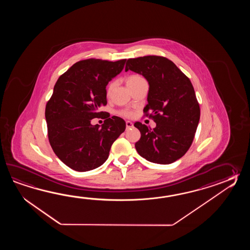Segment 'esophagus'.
I'll list each match as a JSON object with an SVG mask.
<instances>
[{
	"mask_svg": "<svg viewBox=\"0 0 250 250\" xmlns=\"http://www.w3.org/2000/svg\"><path fill=\"white\" fill-rule=\"evenodd\" d=\"M132 127L133 123H131V122H128V121H127V122H126V127H127V128H129V127Z\"/></svg>",
	"mask_w": 250,
	"mask_h": 250,
	"instance_id": "1",
	"label": "esophagus"
}]
</instances>
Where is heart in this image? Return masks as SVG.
I'll use <instances>...</instances> for the list:
<instances>
[{
    "label": "heart",
    "instance_id": "obj_1",
    "mask_svg": "<svg viewBox=\"0 0 250 250\" xmlns=\"http://www.w3.org/2000/svg\"><path fill=\"white\" fill-rule=\"evenodd\" d=\"M141 80H143V78H142L141 76H139V75H130V76H128V77H127V80H126V83H127V86H130V85H133V84H135V83H137L138 81ZM113 86H114V83H113V82H111L109 85H107V96H109L111 95ZM120 114H121V115H123L124 117H129V116H131V112H128V111H124V110H123V111H121V112H120Z\"/></svg>",
    "mask_w": 250,
    "mask_h": 250
}]
</instances>
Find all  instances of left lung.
Listing matches in <instances>:
<instances>
[{
    "mask_svg": "<svg viewBox=\"0 0 250 250\" xmlns=\"http://www.w3.org/2000/svg\"><path fill=\"white\" fill-rule=\"evenodd\" d=\"M128 69L148 81L145 115L154 128L137 122L141 137L135 147L151 163L169 165L181 158L191 146L200 119V107L189 79L169 59L148 55L128 59Z\"/></svg>",
    "mask_w": 250,
    "mask_h": 250,
    "instance_id": "1",
    "label": "left lung"
}]
</instances>
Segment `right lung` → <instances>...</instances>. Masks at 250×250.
<instances>
[{"label":"right lung","mask_w":250,"mask_h":250,"mask_svg":"<svg viewBox=\"0 0 250 250\" xmlns=\"http://www.w3.org/2000/svg\"><path fill=\"white\" fill-rule=\"evenodd\" d=\"M126 59L109 62L87 59L59 78L45 106L48 138L53 152L69 168L87 171L101 166L113 142L124 132L122 118L107 117L100 127L91 121L105 112L106 85L122 72Z\"/></svg>","instance_id":"1"}]
</instances>
